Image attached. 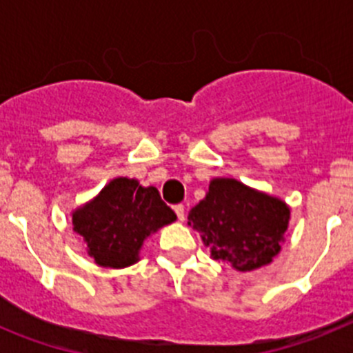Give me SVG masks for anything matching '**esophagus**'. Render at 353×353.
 Returning <instances> with one entry per match:
<instances>
[{
    "mask_svg": "<svg viewBox=\"0 0 353 353\" xmlns=\"http://www.w3.org/2000/svg\"><path fill=\"white\" fill-rule=\"evenodd\" d=\"M174 214H176L179 221L185 219V208H183V205H174Z\"/></svg>",
    "mask_w": 353,
    "mask_h": 353,
    "instance_id": "obj_1",
    "label": "esophagus"
}]
</instances>
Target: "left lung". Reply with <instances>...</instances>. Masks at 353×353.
Segmentation results:
<instances>
[{"label": "left lung", "mask_w": 353, "mask_h": 353, "mask_svg": "<svg viewBox=\"0 0 353 353\" xmlns=\"http://www.w3.org/2000/svg\"><path fill=\"white\" fill-rule=\"evenodd\" d=\"M288 221L290 208L279 198L235 179H214L187 224L201 235L214 260L248 272L269 265L281 251Z\"/></svg>", "instance_id": "obj_1"}]
</instances>
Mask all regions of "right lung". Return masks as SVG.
<instances>
[{"label":"right lung","instance_id":"1","mask_svg":"<svg viewBox=\"0 0 353 353\" xmlns=\"http://www.w3.org/2000/svg\"><path fill=\"white\" fill-rule=\"evenodd\" d=\"M174 219L176 214L155 187L125 176L111 180L97 198L72 214L74 232L88 244L90 256L111 269L136 263L143 242Z\"/></svg>","mask_w":353,"mask_h":353}]
</instances>
